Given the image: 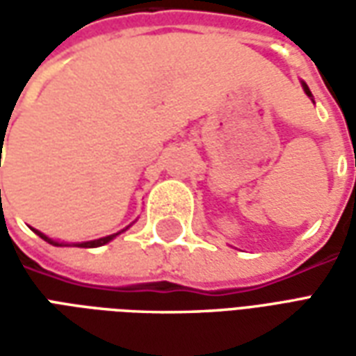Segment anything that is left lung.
Instances as JSON below:
<instances>
[{
    "label": "left lung",
    "instance_id": "left-lung-1",
    "mask_svg": "<svg viewBox=\"0 0 356 356\" xmlns=\"http://www.w3.org/2000/svg\"><path fill=\"white\" fill-rule=\"evenodd\" d=\"M303 89H305V93L309 95V97H313V95H311V89L307 88V83H303Z\"/></svg>",
    "mask_w": 356,
    "mask_h": 356
}]
</instances>
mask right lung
Instances as JSON below:
<instances>
[{"instance_id": "obj_1", "label": "right lung", "mask_w": 356, "mask_h": 356, "mask_svg": "<svg viewBox=\"0 0 356 356\" xmlns=\"http://www.w3.org/2000/svg\"><path fill=\"white\" fill-rule=\"evenodd\" d=\"M0 193H1V191H0ZM124 231H125V229H124ZM124 231H122V232H124ZM35 234H38L40 238L47 240V242H49V244H53V246H63V244H58V242H55V240L47 238V236H45V234H42L40 231H35ZM118 234H120V232H116V234H110V236H104V238L91 240V242H83V244H74V246H78V248H99V246H102V244L110 242V240L114 238V236H118Z\"/></svg>"}]
</instances>
